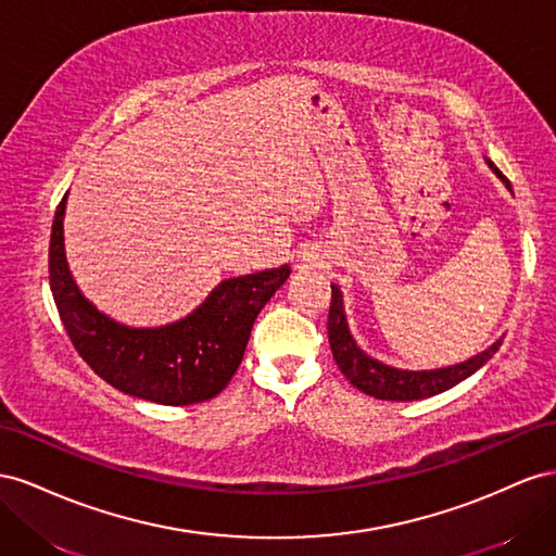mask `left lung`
Here are the masks:
<instances>
[{
    "instance_id": "1",
    "label": "left lung",
    "mask_w": 556,
    "mask_h": 556,
    "mask_svg": "<svg viewBox=\"0 0 556 556\" xmlns=\"http://www.w3.org/2000/svg\"><path fill=\"white\" fill-rule=\"evenodd\" d=\"M494 172L507 186H510V181L503 177V172L498 167H494ZM330 289L332 293H330V309H328V342H330L332 358H336L340 372L349 379V382H352L358 391L375 395L379 401H421L447 391L458 382H464V379L470 377L472 372H478L484 363L498 352V346L503 342V340L494 342L480 356H475L466 363H458V366H452V368H440V370H428V372L395 370L361 352L356 342L352 340V336H349L340 289L332 287V283Z\"/></svg>"
}]
</instances>
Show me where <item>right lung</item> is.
<instances>
[{
    "label": "right lung",
    "instance_id": "1",
    "mask_svg": "<svg viewBox=\"0 0 556 556\" xmlns=\"http://www.w3.org/2000/svg\"><path fill=\"white\" fill-rule=\"evenodd\" d=\"M60 200L49 247V281L67 336L88 366L114 389L161 405L210 401L240 368L253 321L289 279V265L220 281L186 319L163 328H128L100 314L70 275Z\"/></svg>",
    "mask_w": 556,
    "mask_h": 556
}]
</instances>
